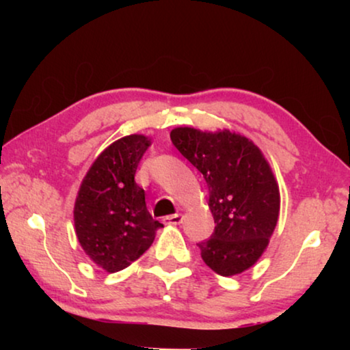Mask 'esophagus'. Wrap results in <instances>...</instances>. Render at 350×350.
<instances>
[{
    "mask_svg": "<svg viewBox=\"0 0 350 350\" xmlns=\"http://www.w3.org/2000/svg\"><path fill=\"white\" fill-rule=\"evenodd\" d=\"M165 224H172V226H176V224H180L183 221V217H181L180 213H175V215H169V217H164L162 219Z\"/></svg>",
    "mask_w": 350,
    "mask_h": 350,
    "instance_id": "esophagus-1",
    "label": "esophagus"
}]
</instances>
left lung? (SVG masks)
Here are the masks:
<instances>
[{
	"label": "left lung",
	"instance_id": "8db88e82",
	"mask_svg": "<svg viewBox=\"0 0 350 350\" xmlns=\"http://www.w3.org/2000/svg\"><path fill=\"white\" fill-rule=\"evenodd\" d=\"M176 150L204 175L215 231L198 243L210 269L229 277L260 260L280 210L279 185L255 143L229 131L202 132L176 127Z\"/></svg>",
	"mask_w": 350,
	"mask_h": 350
}]
</instances>
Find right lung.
<instances>
[{
  "label": "right lung",
  "mask_w": 350,
  "mask_h": 350,
  "mask_svg": "<svg viewBox=\"0 0 350 350\" xmlns=\"http://www.w3.org/2000/svg\"><path fill=\"white\" fill-rule=\"evenodd\" d=\"M151 140L127 135L111 143L90 165L75 202L76 236L90 260L118 272L138 260L162 224L148 212L135 172Z\"/></svg>",
  "instance_id": "obj_1"
}]
</instances>
